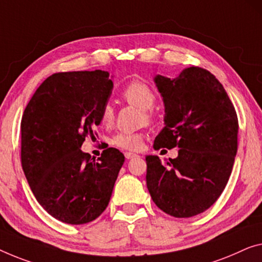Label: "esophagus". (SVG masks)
Listing matches in <instances>:
<instances>
[{"label": "esophagus", "mask_w": 262, "mask_h": 262, "mask_svg": "<svg viewBox=\"0 0 262 262\" xmlns=\"http://www.w3.org/2000/svg\"><path fill=\"white\" fill-rule=\"evenodd\" d=\"M124 156H126L127 160H130L133 158H136V156H139V155L135 153H132V151H126V153H124Z\"/></svg>", "instance_id": "obj_1"}]
</instances>
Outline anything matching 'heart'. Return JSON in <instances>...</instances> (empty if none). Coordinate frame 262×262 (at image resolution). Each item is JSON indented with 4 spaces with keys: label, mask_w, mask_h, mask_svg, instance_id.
Masks as SVG:
<instances>
[{
    "label": "heart",
    "mask_w": 262,
    "mask_h": 262,
    "mask_svg": "<svg viewBox=\"0 0 262 262\" xmlns=\"http://www.w3.org/2000/svg\"><path fill=\"white\" fill-rule=\"evenodd\" d=\"M122 97L124 101L133 106L138 107L141 111L146 112L144 116L149 118L147 111H150L155 103V95L149 85L141 81H133L122 91ZM114 120V109L111 103H106L101 109L100 121L103 126H111ZM143 138L142 134L138 132H118L113 136L111 143L120 149L138 150L142 147Z\"/></svg>",
    "instance_id": "1"
}]
</instances>
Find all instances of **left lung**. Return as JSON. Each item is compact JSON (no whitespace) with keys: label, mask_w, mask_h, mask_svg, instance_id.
I'll return each mask as SVG.
<instances>
[{"label":"left lung","mask_w":262,"mask_h":262,"mask_svg":"<svg viewBox=\"0 0 262 262\" xmlns=\"http://www.w3.org/2000/svg\"><path fill=\"white\" fill-rule=\"evenodd\" d=\"M165 127L154 149L178 147L163 165L147 155V188L154 204L175 217L208 209L224 192L237 150V118L224 85L208 70L189 67L174 79L155 75Z\"/></svg>","instance_id":"8db88e82"}]
</instances>
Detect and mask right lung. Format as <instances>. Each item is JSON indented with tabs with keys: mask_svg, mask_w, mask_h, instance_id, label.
<instances>
[{
	"mask_svg": "<svg viewBox=\"0 0 262 262\" xmlns=\"http://www.w3.org/2000/svg\"><path fill=\"white\" fill-rule=\"evenodd\" d=\"M104 70L57 73L42 82L23 113L21 161L31 192L47 213L83 225L107 208L124 155L107 148L91 160L81 150L95 139L101 109L113 91Z\"/></svg>",
	"mask_w": 262,
	"mask_h": 262,
	"instance_id": "obj_1",
	"label": "right lung"
}]
</instances>
